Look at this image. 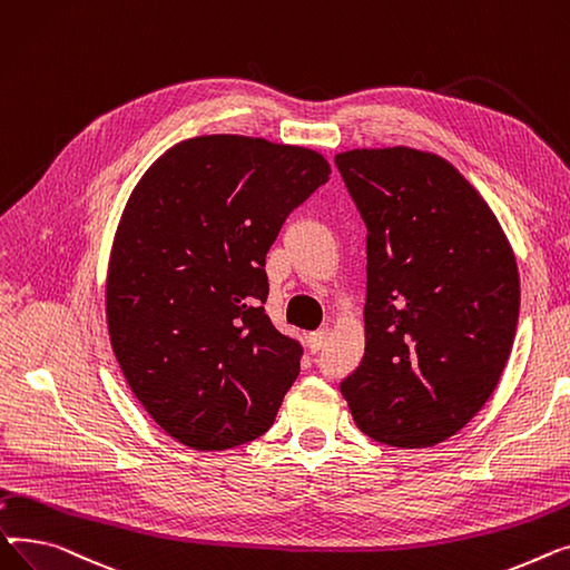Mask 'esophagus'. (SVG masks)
<instances>
[{
  "instance_id": "esophagus-1",
  "label": "esophagus",
  "mask_w": 570,
  "mask_h": 570,
  "mask_svg": "<svg viewBox=\"0 0 570 570\" xmlns=\"http://www.w3.org/2000/svg\"><path fill=\"white\" fill-rule=\"evenodd\" d=\"M326 338H328V331H326V328H320V331L311 333V336H308V347H311V352H313V354L320 352V350L324 347Z\"/></svg>"
}]
</instances>
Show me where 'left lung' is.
Returning a JSON list of instances; mask_svg holds the SVG:
<instances>
[{"mask_svg":"<svg viewBox=\"0 0 570 570\" xmlns=\"http://www.w3.org/2000/svg\"><path fill=\"white\" fill-rule=\"evenodd\" d=\"M336 167L365 223V352L341 382L367 438L434 446L470 423L509 361L520 278L485 199L444 158L354 149Z\"/></svg>","mask_w":570,"mask_h":570,"instance_id":"8db88e82","label":"left lung"}]
</instances>
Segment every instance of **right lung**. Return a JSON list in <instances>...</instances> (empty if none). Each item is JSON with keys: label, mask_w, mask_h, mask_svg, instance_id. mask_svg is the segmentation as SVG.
Listing matches in <instances>:
<instances>
[{"label": "right lung", "mask_w": 570, "mask_h": 570, "mask_svg": "<svg viewBox=\"0 0 570 570\" xmlns=\"http://www.w3.org/2000/svg\"><path fill=\"white\" fill-rule=\"evenodd\" d=\"M328 175L304 147L203 136L132 188L110 253L108 331L130 391L177 442L225 451L274 425L304 347L264 313V257Z\"/></svg>", "instance_id": "obj_1"}]
</instances>
